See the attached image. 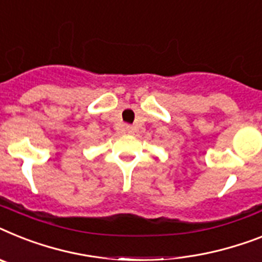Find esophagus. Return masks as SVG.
I'll return each instance as SVG.
<instances>
[{"instance_id":"34e87169","label":"esophagus","mask_w":262,"mask_h":262,"mask_svg":"<svg viewBox=\"0 0 262 262\" xmlns=\"http://www.w3.org/2000/svg\"><path fill=\"white\" fill-rule=\"evenodd\" d=\"M122 133H125V135H130V133H133V127H132L130 125H124V126H122Z\"/></svg>"}]
</instances>
